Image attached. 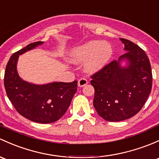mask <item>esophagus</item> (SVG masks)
<instances>
[{
	"label": "esophagus",
	"instance_id": "esophagus-1",
	"mask_svg": "<svg viewBox=\"0 0 159 159\" xmlns=\"http://www.w3.org/2000/svg\"><path fill=\"white\" fill-rule=\"evenodd\" d=\"M78 84L79 87H84V85H86L87 84H88V80L84 78H80L78 81Z\"/></svg>",
	"mask_w": 159,
	"mask_h": 159
}]
</instances>
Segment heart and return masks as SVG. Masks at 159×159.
I'll return each instance as SVG.
<instances>
[{
  "instance_id": "b5f03b06",
  "label": "heart",
  "mask_w": 159,
  "mask_h": 159,
  "mask_svg": "<svg viewBox=\"0 0 159 159\" xmlns=\"http://www.w3.org/2000/svg\"><path fill=\"white\" fill-rule=\"evenodd\" d=\"M112 54L113 49L110 44L100 41H91L75 49L71 56L75 62H82L88 60L86 69L94 72L106 66Z\"/></svg>"
}]
</instances>
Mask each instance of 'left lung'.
I'll return each mask as SVG.
<instances>
[{
    "label": "left lung",
    "instance_id": "obj_1",
    "mask_svg": "<svg viewBox=\"0 0 159 159\" xmlns=\"http://www.w3.org/2000/svg\"><path fill=\"white\" fill-rule=\"evenodd\" d=\"M126 52L91 76L94 88L93 104L98 115L110 122L125 120L143 108L152 91V74L149 59L143 49L120 38ZM126 59L123 68L120 61Z\"/></svg>",
    "mask_w": 159,
    "mask_h": 159
}]
</instances>
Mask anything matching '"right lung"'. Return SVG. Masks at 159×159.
Segmentation results:
<instances>
[{
  "label": "right lung",
  "mask_w": 159,
  "mask_h": 159,
  "mask_svg": "<svg viewBox=\"0 0 159 159\" xmlns=\"http://www.w3.org/2000/svg\"><path fill=\"white\" fill-rule=\"evenodd\" d=\"M43 43L41 41L30 43L11 56L5 69L4 88L20 114L36 123H50L57 121L66 113L77 91L78 81L36 85L20 78L16 71L19 56Z\"/></svg>",
  "instance_id": "1"
}]
</instances>
